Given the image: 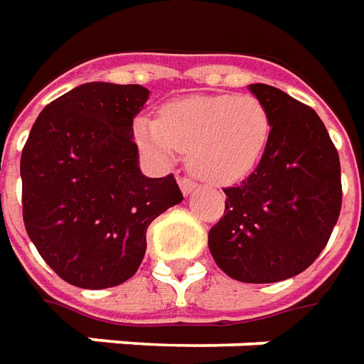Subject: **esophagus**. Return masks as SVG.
I'll use <instances>...</instances> for the list:
<instances>
[{
	"mask_svg": "<svg viewBox=\"0 0 364 364\" xmlns=\"http://www.w3.org/2000/svg\"><path fill=\"white\" fill-rule=\"evenodd\" d=\"M178 184H180V190H182V194H184V196L192 194V192H194V188L198 186L194 180H192V178H188V176L178 178Z\"/></svg>",
	"mask_w": 364,
	"mask_h": 364,
	"instance_id": "34e87169",
	"label": "esophagus"
}]
</instances>
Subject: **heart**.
<instances>
[{
    "mask_svg": "<svg viewBox=\"0 0 364 364\" xmlns=\"http://www.w3.org/2000/svg\"><path fill=\"white\" fill-rule=\"evenodd\" d=\"M139 146L156 161L188 154L198 176L229 184L251 172L269 143L270 117L252 95H194L162 107L161 117H139Z\"/></svg>",
    "mask_w": 364,
    "mask_h": 364,
    "instance_id": "obj_1",
    "label": "heart"
}]
</instances>
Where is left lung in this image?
Segmentation results:
<instances>
[{
    "label": "left lung",
    "instance_id": "obj_1",
    "mask_svg": "<svg viewBox=\"0 0 364 364\" xmlns=\"http://www.w3.org/2000/svg\"><path fill=\"white\" fill-rule=\"evenodd\" d=\"M270 117L269 143L210 229L215 264L239 282L269 284L306 270L341 211V164L323 121L278 87L251 84Z\"/></svg>",
    "mask_w": 364,
    "mask_h": 364
}]
</instances>
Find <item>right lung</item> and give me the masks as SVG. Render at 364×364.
Segmentation results:
<instances>
[{
    "label": "right lung",
    "instance_id": "1",
    "mask_svg": "<svg viewBox=\"0 0 364 364\" xmlns=\"http://www.w3.org/2000/svg\"><path fill=\"white\" fill-rule=\"evenodd\" d=\"M139 84L90 82L46 105L21 153L23 221L38 255L68 284L102 290L133 277L153 219L180 203L176 178L139 168Z\"/></svg>",
    "mask_w": 364,
    "mask_h": 364
}]
</instances>
